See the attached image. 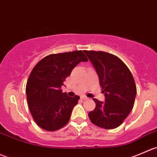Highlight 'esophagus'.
<instances>
[{
  "label": "esophagus",
  "instance_id": "34e87169",
  "mask_svg": "<svg viewBox=\"0 0 157 157\" xmlns=\"http://www.w3.org/2000/svg\"><path fill=\"white\" fill-rule=\"evenodd\" d=\"M81 98H82V100H87L88 98L87 97V96H85V95H82V96H81Z\"/></svg>",
  "mask_w": 157,
  "mask_h": 157
}]
</instances>
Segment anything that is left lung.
Here are the masks:
<instances>
[{
  "mask_svg": "<svg viewBox=\"0 0 157 157\" xmlns=\"http://www.w3.org/2000/svg\"><path fill=\"white\" fill-rule=\"evenodd\" d=\"M99 78L105 101L93 98L95 108L88 113L92 124L114 129L126 119L134 105L136 87L131 71L121 59L102 51L85 50Z\"/></svg>",
  "mask_w": 157,
  "mask_h": 157,
  "instance_id": "obj_1",
  "label": "left lung"
}]
</instances>
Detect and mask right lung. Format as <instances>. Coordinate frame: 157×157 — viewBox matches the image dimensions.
I'll list each match as a JSON object with an SVG mask.
<instances>
[{"label": "right lung", "mask_w": 157, "mask_h": 157, "mask_svg": "<svg viewBox=\"0 0 157 157\" xmlns=\"http://www.w3.org/2000/svg\"><path fill=\"white\" fill-rule=\"evenodd\" d=\"M87 61L82 50L51 54L31 71L26 85V98L31 115L42 129L55 131L67 124L79 96L69 97L61 87L72 69Z\"/></svg>", "instance_id": "obj_1"}]
</instances>
